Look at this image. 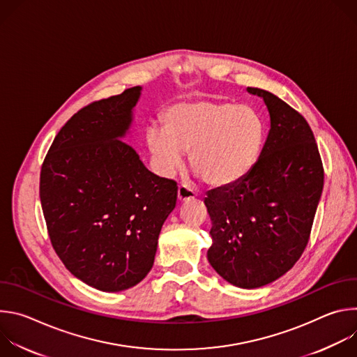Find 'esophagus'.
I'll return each mask as SVG.
<instances>
[{
    "mask_svg": "<svg viewBox=\"0 0 357 357\" xmlns=\"http://www.w3.org/2000/svg\"><path fill=\"white\" fill-rule=\"evenodd\" d=\"M197 193L196 190H193L192 188L186 186V185H182L178 188V200L179 202H185V200H189V199H193L196 197Z\"/></svg>",
    "mask_w": 357,
    "mask_h": 357,
    "instance_id": "1",
    "label": "esophagus"
}]
</instances>
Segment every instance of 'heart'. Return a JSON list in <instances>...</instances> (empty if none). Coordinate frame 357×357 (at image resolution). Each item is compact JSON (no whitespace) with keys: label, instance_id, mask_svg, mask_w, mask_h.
I'll return each instance as SVG.
<instances>
[{"label":"heart","instance_id":"b5f03b06","mask_svg":"<svg viewBox=\"0 0 357 357\" xmlns=\"http://www.w3.org/2000/svg\"><path fill=\"white\" fill-rule=\"evenodd\" d=\"M264 142L260 116L229 101H193L169 109L164 128L151 126L146 145L161 175L176 172L190 152V167L216 188L244 178L257 162Z\"/></svg>","mask_w":357,"mask_h":357}]
</instances>
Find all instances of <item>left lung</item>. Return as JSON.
I'll return each instance as SVG.
<instances>
[{"mask_svg": "<svg viewBox=\"0 0 357 357\" xmlns=\"http://www.w3.org/2000/svg\"><path fill=\"white\" fill-rule=\"evenodd\" d=\"M270 113L259 161L236 183L208 193L212 220L208 260L240 288H259L284 275L308 244L324 189L314 132L296 110L257 87Z\"/></svg>", "mask_w": 357, "mask_h": 357, "instance_id": "1", "label": "left lung"}]
</instances>
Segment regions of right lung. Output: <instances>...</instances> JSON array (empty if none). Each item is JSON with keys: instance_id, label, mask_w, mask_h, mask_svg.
<instances>
[{"instance_id": "1", "label": "right lung", "mask_w": 357, "mask_h": 357, "mask_svg": "<svg viewBox=\"0 0 357 357\" xmlns=\"http://www.w3.org/2000/svg\"><path fill=\"white\" fill-rule=\"evenodd\" d=\"M139 94L135 86L79 110L40 168L50 243L75 277L100 291H124L144 280L176 205V182L149 172L119 139L130 128Z\"/></svg>"}]
</instances>
